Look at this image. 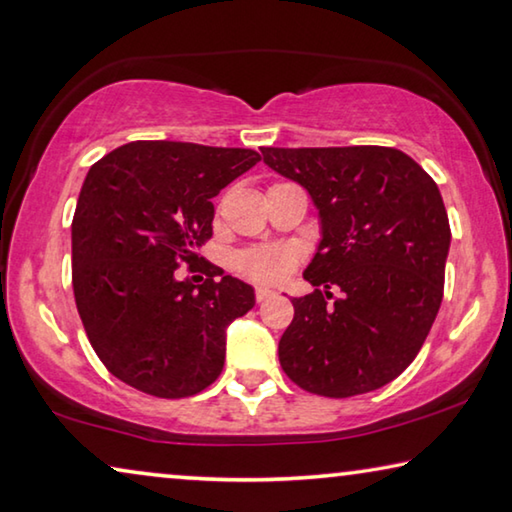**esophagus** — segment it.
<instances>
[{
  "label": "esophagus",
  "instance_id": "34e87169",
  "mask_svg": "<svg viewBox=\"0 0 512 512\" xmlns=\"http://www.w3.org/2000/svg\"><path fill=\"white\" fill-rule=\"evenodd\" d=\"M273 296H275L273 289H266V287H257L255 289V300H257V303H264V300H269Z\"/></svg>",
  "mask_w": 512,
  "mask_h": 512
}]
</instances>
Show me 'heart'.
Here are the masks:
<instances>
[{"label":"heart","instance_id":"obj_1","mask_svg":"<svg viewBox=\"0 0 512 512\" xmlns=\"http://www.w3.org/2000/svg\"><path fill=\"white\" fill-rule=\"evenodd\" d=\"M298 250L287 243H264L250 246L232 255V269L241 278L257 285H278L287 280L298 266Z\"/></svg>","mask_w":512,"mask_h":512}]
</instances>
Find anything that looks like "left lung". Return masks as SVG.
Wrapping results in <instances>:
<instances>
[{
	"label": "left lung",
	"mask_w": 512,
	"mask_h": 512,
	"mask_svg": "<svg viewBox=\"0 0 512 512\" xmlns=\"http://www.w3.org/2000/svg\"><path fill=\"white\" fill-rule=\"evenodd\" d=\"M262 154L305 186L323 232L303 273L316 289L291 300L280 367L328 399L392 383L417 358L442 305L451 227L440 189L415 159L383 145Z\"/></svg>",
	"instance_id": "8db88e82"
}]
</instances>
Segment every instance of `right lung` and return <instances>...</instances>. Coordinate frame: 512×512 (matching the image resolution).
Returning a JSON list of instances; mask_svg holds the SVG:
<instances>
[{
	"instance_id": "add662e5",
	"label": "right lung",
	"mask_w": 512,
	"mask_h": 512,
	"mask_svg": "<svg viewBox=\"0 0 512 512\" xmlns=\"http://www.w3.org/2000/svg\"><path fill=\"white\" fill-rule=\"evenodd\" d=\"M259 159L246 148L134 141L88 170L72 218V289L97 358L129 387L184 399L221 376L225 328L255 305L253 287L214 264L200 285L177 280V269L196 266L212 239V198Z\"/></svg>"
}]
</instances>
